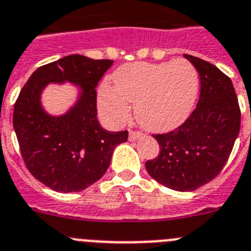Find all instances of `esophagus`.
Returning <instances> with one entry per match:
<instances>
[{
	"label": "esophagus",
	"mask_w": 251,
	"mask_h": 251,
	"mask_svg": "<svg viewBox=\"0 0 251 251\" xmlns=\"http://www.w3.org/2000/svg\"><path fill=\"white\" fill-rule=\"evenodd\" d=\"M141 137H142V134L141 132H139V131L131 130L130 132H128V140H130V141H136V140L141 139Z\"/></svg>",
	"instance_id": "34e87169"
}]
</instances>
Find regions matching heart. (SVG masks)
Here are the masks:
<instances>
[{
    "label": "heart",
    "instance_id": "heart-1",
    "mask_svg": "<svg viewBox=\"0 0 251 251\" xmlns=\"http://www.w3.org/2000/svg\"><path fill=\"white\" fill-rule=\"evenodd\" d=\"M115 87L102 83L98 91L101 119L120 126L130 116L144 128L166 132L181 125L190 115L199 92V74L186 60L134 62L120 66L112 75Z\"/></svg>",
    "mask_w": 251,
    "mask_h": 251
}]
</instances>
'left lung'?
Instances as JSON below:
<instances>
[{
  "instance_id": "obj_1",
  "label": "left lung",
  "mask_w": 251,
  "mask_h": 251,
  "mask_svg": "<svg viewBox=\"0 0 251 251\" xmlns=\"http://www.w3.org/2000/svg\"><path fill=\"white\" fill-rule=\"evenodd\" d=\"M201 81L196 109L176 130L153 135L156 159L146 161L149 175L176 191H194L219 175L240 131V109L232 82L213 64L184 55Z\"/></svg>"
}]
</instances>
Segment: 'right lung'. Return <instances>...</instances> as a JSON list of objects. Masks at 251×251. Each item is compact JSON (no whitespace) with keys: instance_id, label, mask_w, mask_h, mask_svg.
<instances>
[{"instance_id":"1","label":"right lung","mask_w":251,"mask_h":251,"mask_svg":"<svg viewBox=\"0 0 251 251\" xmlns=\"http://www.w3.org/2000/svg\"><path fill=\"white\" fill-rule=\"evenodd\" d=\"M112 60L70 55L38 67L27 80L13 109V128L27 169L36 179L58 193H77L107 171L115 148L127 140V131L101 127L96 110V86ZM71 83L75 102L61 115L42 105L50 84Z\"/></svg>"}]
</instances>
